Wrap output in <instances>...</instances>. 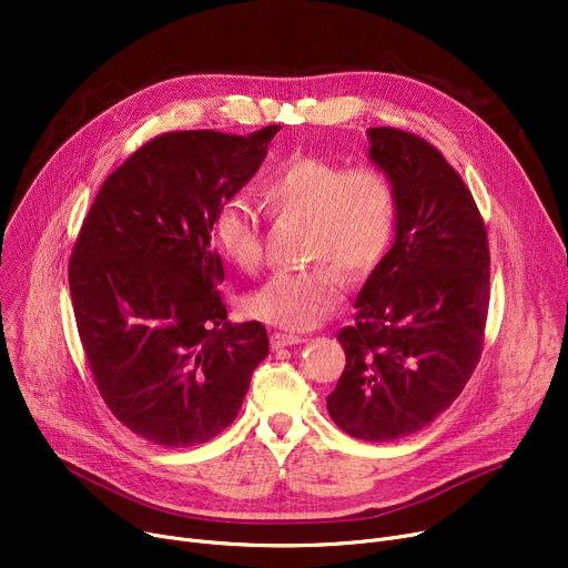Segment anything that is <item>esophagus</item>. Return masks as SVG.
Segmentation results:
<instances>
[{"label":"esophagus","instance_id":"34e87169","mask_svg":"<svg viewBox=\"0 0 568 568\" xmlns=\"http://www.w3.org/2000/svg\"><path fill=\"white\" fill-rule=\"evenodd\" d=\"M300 343H304V338H302V336H294V334H281V332L272 334V347H274V349L290 347V345H300Z\"/></svg>","mask_w":568,"mask_h":568}]
</instances>
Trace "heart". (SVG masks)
<instances>
[{"label":"heart","mask_w":568,"mask_h":568,"mask_svg":"<svg viewBox=\"0 0 568 568\" xmlns=\"http://www.w3.org/2000/svg\"><path fill=\"white\" fill-rule=\"evenodd\" d=\"M262 202L274 216L306 221L304 257L317 263L278 272L257 287L246 311L290 332H306L329 317L343 300L345 268L364 278L392 248L398 195L379 168H347L320 156H292L262 184ZM212 236L227 262L246 274L262 264V225L255 209L225 200L212 221Z\"/></svg>","instance_id":"heart-1"}]
</instances>
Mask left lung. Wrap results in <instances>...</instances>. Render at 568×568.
I'll use <instances>...</instances> for the list:
<instances>
[{
    "instance_id": "left-lung-1",
    "label": "left lung",
    "mask_w": 568,
    "mask_h": 568,
    "mask_svg": "<svg viewBox=\"0 0 568 568\" xmlns=\"http://www.w3.org/2000/svg\"><path fill=\"white\" fill-rule=\"evenodd\" d=\"M368 140L396 186V242L338 334L347 364L326 409L356 439L394 442L452 407L479 364L490 253L471 193L430 142L389 126Z\"/></svg>"
}]
</instances>
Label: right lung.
Returning a JSON list of instances; mask_svg holds the SVG:
<instances>
[{
	"label": "right lung",
	"mask_w": 568,
	"mask_h": 568,
	"mask_svg": "<svg viewBox=\"0 0 568 568\" xmlns=\"http://www.w3.org/2000/svg\"><path fill=\"white\" fill-rule=\"evenodd\" d=\"M281 126L163 133L101 186L69 262L89 371L110 412L165 449L216 437L268 354L260 322L230 324L212 221Z\"/></svg>",
	"instance_id": "1"
}]
</instances>
